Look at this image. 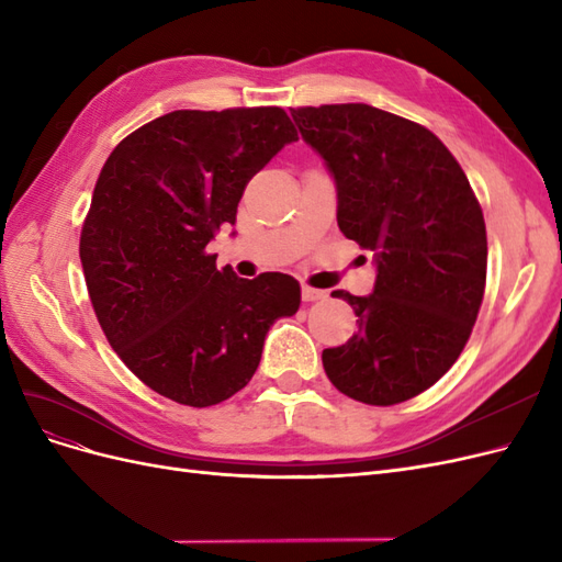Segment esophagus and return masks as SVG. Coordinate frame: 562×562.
<instances>
[{"mask_svg":"<svg viewBox=\"0 0 562 562\" xmlns=\"http://www.w3.org/2000/svg\"><path fill=\"white\" fill-rule=\"evenodd\" d=\"M323 297H326V291H316V288L302 285V300L304 302H316V300H323Z\"/></svg>","mask_w":562,"mask_h":562,"instance_id":"34e87169","label":"esophagus"}]
</instances>
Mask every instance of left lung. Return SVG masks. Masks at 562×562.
Listing matches in <instances>:
<instances>
[{
	"label": "left lung",
	"instance_id": "1",
	"mask_svg": "<svg viewBox=\"0 0 562 562\" xmlns=\"http://www.w3.org/2000/svg\"><path fill=\"white\" fill-rule=\"evenodd\" d=\"M302 140L335 180L337 225L375 258L370 295L333 291L359 316L323 349L328 380L353 401L396 405L436 384L479 316L485 220L462 166L436 135L363 103L297 108Z\"/></svg>",
	"mask_w": 562,
	"mask_h": 562
}]
</instances>
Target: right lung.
Returning <instances> with one entry per match:
<instances>
[{
  "label": "right lung",
  "mask_w": 562,
  "mask_h": 562,
  "mask_svg": "<svg viewBox=\"0 0 562 562\" xmlns=\"http://www.w3.org/2000/svg\"><path fill=\"white\" fill-rule=\"evenodd\" d=\"M295 140L281 108L176 110L108 157L79 258L108 342L157 394L227 401L258 370L274 321L300 310L293 277L239 279L206 252L236 223L248 180Z\"/></svg>",
  "instance_id": "right-lung-1"
}]
</instances>
